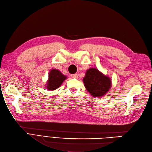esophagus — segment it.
Segmentation results:
<instances>
[{"label":"esophagus","mask_w":152,"mask_h":152,"mask_svg":"<svg viewBox=\"0 0 152 152\" xmlns=\"http://www.w3.org/2000/svg\"><path fill=\"white\" fill-rule=\"evenodd\" d=\"M71 76L73 78H77L78 77V76L77 74H73V75H71Z\"/></svg>","instance_id":"obj_1"}]
</instances>
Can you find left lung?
<instances>
[{"label":"left lung","mask_w":152,"mask_h":152,"mask_svg":"<svg viewBox=\"0 0 152 152\" xmlns=\"http://www.w3.org/2000/svg\"><path fill=\"white\" fill-rule=\"evenodd\" d=\"M83 82L88 91L95 97L104 96L111 86L110 78L95 68L87 70Z\"/></svg>","instance_id":"8db88e82"}]
</instances>
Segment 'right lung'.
<instances>
[{"label":"right lung","mask_w":152,"mask_h":152,"mask_svg":"<svg viewBox=\"0 0 152 152\" xmlns=\"http://www.w3.org/2000/svg\"><path fill=\"white\" fill-rule=\"evenodd\" d=\"M66 79V76L56 69H52L49 73L48 81L47 88L49 90H53L58 88L62 85L63 81Z\"/></svg>","instance_id":"obj_1"}]
</instances>
